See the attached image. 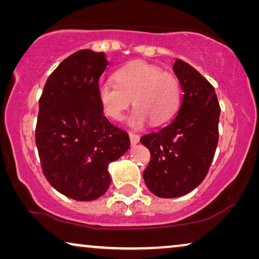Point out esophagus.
Masks as SVG:
<instances>
[{
    "instance_id": "esophagus-1",
    "label": "esophagus",
    "mask_w": 259,
    "mask_h": 259,
    "mask_svg": "<svg viewBox=\"0 0 259 259\" xmlns=\"http://www.w3.org/2000/svg\"><path fill=\"white\" fill-rule=\"evenodd\" d=\"M130 139H131V144L137 145L138 143H139L140 137L138 136V134H136V133H130Z\"/></svg>"
}]
</instances>
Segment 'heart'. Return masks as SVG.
I'll list each match as a JSON object with an SVG mask.
<instances>
[{"label":"heart","mask_w":259,"mask_h":259,"mask_svg":"<svg viewBox=\"0 0 259 259\" xmlns=\"http://www.w3.org/2000/svg\"><path fill=\"white\" fill-rule=\"evenodd\" d=\"M114 80L105 81L98 87V100L109 119L121 120L133 102L136 108L127 123L139 128L148 120L153 125L167 121L179 107V81L158 66L145 61L130 62L116 70Z\"/></svg>","instance_id":"obj_1"}]
</instances>
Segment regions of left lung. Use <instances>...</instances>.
Segmentation results:
<instances>
[{"mask_svg": "<svg viewBox=\"0 0 259 259\" xmlns=\"http://www.w3.org/2000/svg\"><path fill=\"white\" fill-rule=\"evenodd\" d=\"M173 72L183 91L175 120L140 139L151 152L144 182L159 198L182 197L196 189L206 177L218 145L221 107L214 88L183 60H176Z\"/></svg>", "mask_w": 259, "mask_h": 259, "instance_id": "left-lung-1", "label": "left lung"}]
</instances>
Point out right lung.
I'll use <instances>...</instances> for the list:
<instances>
[{
	"instance_id": "1",
	"label": "right lung",
	"mask_w": 259,
	"mask_h": 259,
	"mask_svg": "<svg viewBox=\"0 0 259 259\" xmlns=\"http://www.w3.org/2000/svg\"><path fill=\"white\" fill-rule=\"evenodd\" d=\"M104 53L77 51L48 77L38 101L35 141L44 175L63 196L91 201L107 192L108 165L128 151V133L112 125L98 100Z\"/></svg>"
}]
</instances>
